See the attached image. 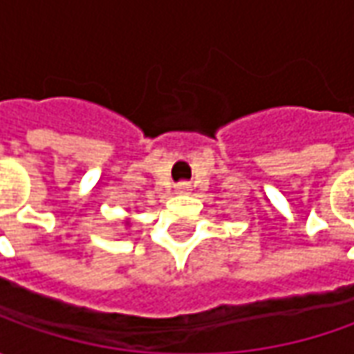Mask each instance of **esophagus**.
Masks as SVG:
<instances>
[{
	"label": "esophagus",
	"instance_id": "obj_1",
	"mask_svg": "<svg viewBox=\"0 0 354 354\" xmlns=\"http://www.w3.org/2000/svg\"><path fill=\"white\" fill-rule=\"evenodd\" d=\"M175 191H177V193H181V195H183V193H189V191H191V183L181 181V183L175 185Z\"/></svg>",
	"mask_w": 354,
	"mask_h": 354
}]
</instances>
